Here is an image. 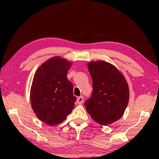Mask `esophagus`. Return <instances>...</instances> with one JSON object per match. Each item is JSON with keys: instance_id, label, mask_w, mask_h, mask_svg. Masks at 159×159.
<instances>
[{"instance_id": "esophagus-1", "label": "esophagus", "mask_w": 159, "mask_h": 159, "mask_svg": "<svg viewBox=\"0 0 159 159\" xmlns=\"http://www.w3.org/2000/svg\"><path fill=\"white\" fill-rule=\"evenodd\" d=\"M83 101H84V98L82 96H80L79 98H77V103L80 105V104H82V103H83Z\"/></svg>"}]
</instances>
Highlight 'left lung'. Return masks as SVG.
I'll use <instances>...</instances> for the list:
<instances>
[{
  "instance_id": "8db88e82",
  "label": "left lung",
  "mask_w": 159,
  "mask_h": 159,
  "mask_svg": "<svg viewBox=\"0 0 159 159\" xmlns=\"http://www.w3.org/2000/svg\"><path fill=\"white\" fill-rule=\"evenodd\" d=\"M93 80V93L84 103L86 110L95 122L108 125L123 116L128 105L129 90L122 73L105 61L88 64Z\"/></svg>"
}]
</instances>
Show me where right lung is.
I'll use <instances>...</instances> for the list:
<instances>
[{
  "mask_svg": "<svg viewBox=\"0 0 159 159\" xmlns=\"http://www.w3.org/2000/svg\"><path fill=\"white\" fill-rule=\"evenodd\" d=\"M72 63L55 56L42 64L34 73L30 89L32 110L40 121L51 126L66 119L77 98L66 75Z\"/></svg>",
  "mask_w": 159,
  "mask_h": 159,
  "instance_id": "add662e5",
  "label": "right lung"
}]
</instances>
